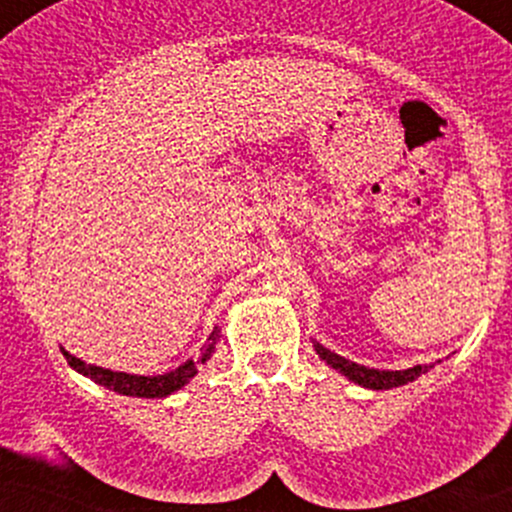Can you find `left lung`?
Wrapping results in <instances>:
<instances>
[{
	"mask_svg": "<svg viewBox=\"0 0 512 512\" xmlns=\"http://www.w3.org/2000/svg\"><path fill=\"white\" fill-rule=\"evenodd\" d=\"M313 347H316L318 357L323 359L328 367L338 369L340 374H345L347 379L355 381V384H359V386H364V389H374V391L396 389V386H403V384H408V381H415L420 374L428 372V367H420V364H415V367H411V369H398V372H389V369H369V367H364V364L350 362V359L335 355V352H330L328 347H323L320 342H313Z\"/></svg>",
	"mask_w": 512,
	"mask_h": 512,
	"instance_id": "obj_1",
	"label": "left lung"
}]
</instances>
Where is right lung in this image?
Here are the masks:
<instances>
[{"mask_svg": "<svg viewBox=\"0 0 512 512\" xmlns=\"http://www.w3.org/2000/svg\"><path fill=\"white\" fill-rule=\"evenodd\" d=\"M218 335H221V330L216 328L211 333V338H209L211 342H209V345H206V350L201 352V364H204L206 359H211L213 350H216ZM60 350H63V347H60ZM63 355L67 359V364H70V367L75 369V372L89 376V379H94V381H97V384L106 386V389H111V391H116V393H123V396L165 398V396H170V393L182 389V386H187L189 381L194 379V374H196L194 359H187V362H184L182 367L172 369V372L157 374V376H140V374L111 372V369L94 367V364H87V362H82V359L72 357L67 350H63Z\"/></svg>", "mask_w": 512, "mask_h": 512, "instance_id": "1", "label": "right lung"}]
</instances>
